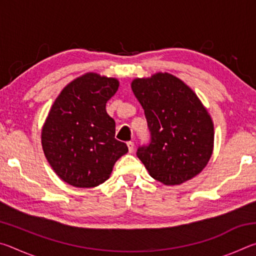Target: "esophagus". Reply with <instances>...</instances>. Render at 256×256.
Masks as SVG:
<instances>
[{"label":"esophagus","mask_w":256,"mask_h":256,"mask_svg":"<svg viewBox=\"0 0 256 256\" xmlns=\"http://www.w3.org/2000/svg\"><path fill=\"white\" fill-rule=\"evenodd\" d=\"M128 152H133V150H134V144L132 141H128Z\"/></svg>","instance_id":"obj_1"}]
</instances>
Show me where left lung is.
Segmentation results:
<instances>
[{
  "mask_svg": "<svg viewBox=\"0 0 256 256\" xmlns=\"http://www.w3.org/2000/svg\"><path fill=\"white\" fill-rule=\"evenodd\" d=\"M131 88L150 131L149 144L136 151L150 176L164 185H180L201 172L212 154L214 133L193 90L166 72L134 79Z\"/></svg>",
  "mask_w": 256,
  "mask_h": 256,
  "instance_id": "left-lung-1",
  "label": "left lung"
}]
</instances>
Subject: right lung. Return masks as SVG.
Wrapping results in <instances>:
<instances>
[{"label":"right lung","instance_id":"add662e5","mask_svg":"<svg viewBox=\"0 0 256 256\" xmlns=\"http://www.w3.org/2000/svg\"><path fill=\"white\" fill-rule=\"evenodd\" d=\"M118 86L115 78L86 73L70 82L52 106L42 146L50 167L66 183L86 188L102 184L128 151L115 138V120L106 112Z\"/></svg>","mask_w":256,"mask_h":256}]
</instances>
